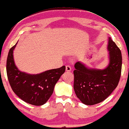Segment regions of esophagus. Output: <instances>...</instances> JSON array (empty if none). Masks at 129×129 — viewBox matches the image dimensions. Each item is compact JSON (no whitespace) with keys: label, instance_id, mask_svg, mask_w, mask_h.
<instances>
[{"label":"esophagus","instance_id":"obj_1","mask_svg":"<svg viewBox=\"0 0 129 129\" xmlns=\"http://www.w3.org/2000/svg\"><path fill=\"white\" fill-rule=\"evenodd\" d=\"M71 69H72V68H71V67L69 65H66V71H67V72H70Z\"/></svg>","mask_w":129,"mask_h":129}]
</instances>
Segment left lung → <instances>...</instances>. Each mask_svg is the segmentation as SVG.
I'll use <instances>...</instances> for the list:
<instances>
[{
    "label": "left lung",
    "instance_id": "8db88e82",
    "mask_svg": "<svg viewBox=\"0 0 129 129\" xmlns=\"http://www.w3.org/2000/svg\"><path fill=\"white\" fill-rule=\"evenodd\" d=\"M107 48L110 62L106 69H88L79 61L75 65L73 88L77 97L86 105L105 101L118 86L121 75V52L110 37Z\"/></svg>",
    "mask_w": 129,
    "mask_h": 129
}]
</instances>
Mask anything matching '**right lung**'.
<instances>
[{"instance_id":"add662e5","label":"right lung","mask_w":129,"mask_h":129,"mask_svg":"<svg viewBox=\"0 0 129 129\" xmlns=\"http://www.w3.org/2000/svg\"><path fill=\"white\" fill-rule=\"evenodd\" d=\"M17 44L10 49L6 63L10 86L14 92L26 103L34 106L44 105L53 92L55 84L65 72V66L37 75L20 72L13 58V50Z\"/></svg>"}]
</instances>
